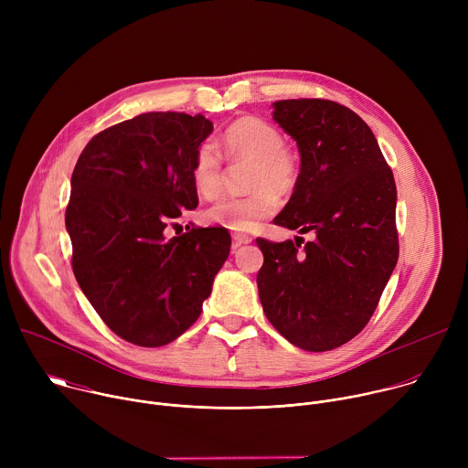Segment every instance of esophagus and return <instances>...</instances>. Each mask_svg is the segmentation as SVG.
<instances>
[{"label": "esophagus", "mask_w": 468, "mask_h": 468, "mask_svg": "<svg viewBox=\"0 0 468 468\" xmlns=\"http://www.w3.org/2000/svg\"><path fill=\"white\" fill-rule=\"evenodd\" d=\"M251 242V237L246 233H233V248L237 250L240 244H248Z\"/></svg>", "instance_id": "obj_1"}]
</instances>
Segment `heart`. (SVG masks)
<instances>
[{
	"label": "heart",
	"instance_id": "obj_1",
	"mask_svg": "<svg viewBox=\"0 0 468 468\" xmlns=\"http://www.w3.org/2000/svg\"><path fill=\"white\" fill-rule=\"evenodd\" d=\"M220 150L231 163H250L246 186L251 192L218 199L204 211V220L237 233L253 231L259 222L278 211V194L287 196L296 188L300 177L298 157L283 143L282 131L255 114H244L226 127ZM190 181L204 197H215L222 190L224 161L215 144L197 146L190 165Z\"/></svg>",
	"mask_w": 468,
	"mask_h": 468
}]
</instances>
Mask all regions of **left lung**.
<instances>
[{
	"mask_svg": "<svg viewBox=\"0 0 468 468\" xmlns=\"http://www.w3.org/2000/svg\"><path fill=\"white\" fill-rule=\"evenodd\" d=\"M274 120L302 155L298 185L278 226L314 240L257 239L262 311L294 346L339 348L368 324L398 261L396 183L372 129L348 107L282 100Z\"/></svg>",
	"mask_w": 468,
	"mask_h": 468,
	"instance_id": "8db88e82",
	"label": "left lung"
}]
</instances>
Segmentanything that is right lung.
<instances>
[{
	"instance_id": "obj_1",
	"label": "right lung",
	"mask_w": 468,
	"mask_h": 468,
	"mask_svg": "<svg viewBox=\"0 0 468 468\" xmlns=\"http://www.w3.org/2000/svg\"><path fill=\"white\" fill-rule=\"evenodd\" d=\"M213 123L202 114L144 112L100 131L72 174L64 222L74 276L111 331L157 348L197 320L229 255L226 228L166 239L197 207L190 165Z\"/></svg>"
}]
</instances>
